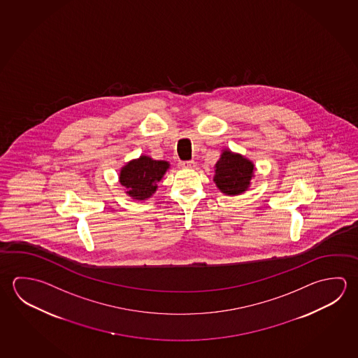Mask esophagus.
I'll return each mask as SVG.
<instances>
[{"mask_svg":"<svg viewBox=\"0 0 358 358\" xmlns=\"http://www.w3.org/2000/svg\"><path fill=\"white\" fill-rule=\"evenodd\" d=\"M181 164L183 169H194V167H196V162H194V159H191V161H183Z\"/></svg>","mask_w":358,"mask_h":358,"instance_id":"esophagus-1","label":"esophagus"}]
</instances>
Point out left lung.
Returning a JSON list of instances; mask_svg holds the SVG:
<instances>
[{
    "label": "left lung",
    "mask_w": 358,
    "mask_h": 358,
    "mask_svg": "<svg viewBox=\"0 0 358 358\" xmlns=\"http://www.w3.org/2000/svg\"><path fill=\"white\" fill-rule=\"evenodd\" d=\"M215 167L216 172L213 180L221 192L235 196L249 187L254 171V164L249 159L240 155L224 151Z\"/></svg>",
    "instance_id": "8db88e82"
}]
</instances>
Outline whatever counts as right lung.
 Here are the masks:
<instances>
[{
	"instance_id": "obj_1",
	"label": "right lung",
	"mask_w": 358,
	"mask_h": 358,
	"mask_svg": "<svg viewBox=\"0 0 358 358\" xmlns=\"http://www.w3.org/2000/svg\"><path fill=\"white\" fill-rule=\"evenodd\" d=\"M170 167L166 161H155L147 156L124 166L120 171V185L127 188V194L136 200L151 197L157 188L158 182Z\"/></svg>"
}]
</instances>
